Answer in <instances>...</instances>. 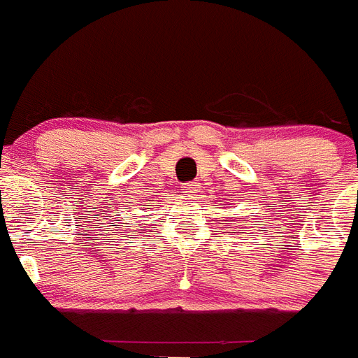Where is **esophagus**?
<instances>
[{"mask_svg":"<svg viewBox=\"0 0 358 358\" xmlns=\"http://www.w3.org/2000/svg\"><path fill=\"white\" fill-rule=\"evenodd\" d=\"M197 190H199V182H196V181L185 182V185H182V192H185V196H194Z\"/></svg>","mask_w":358,"mask_h":358,"instance_id":"1","label":"esophagus"}]
</instances>
